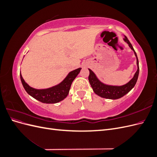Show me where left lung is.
I'll return each mask as SVG.
<instances>
[{"mask_svg":"<svg viewBox=\"0 0 157 157\" xmlns=\"http://www.w3.org/2000/svg\"><path fill=\"white\" fill-rule=\"evenodd\" d=\"M124 40L128 44L130 48L134 51V54L136 58V61H137V71L134 74V77H133V78L130 80L129 82L124 85H122V86H113V85L106 84L105 83L102 82L101 80L97 77L96 74H95L91 69H88L90 71V75L88 77L89 82L90 85H91L94 93L97 94L98 96H100L103 98L110 99H117L123 97L134 87L137 80V78H138L139 71H140L138 58H137V54L136 53L134 48H133L132 44L130 43V42L128 39V38L125 35L124 38Z\"/></svg>","mask_w":157,"mask_h":157,"instance_id":"left-lung-1","label":"left lung"}]
</instances>
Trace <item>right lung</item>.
Here are the masks:
<instances>
[{
	"instance_id": "add662e5",
	"label": "right lung",
	"mask_w": 157,
	"mask_h": 157,
	"mask_svg": "<svg viewBox=\"0 0 157 157\" xmlns=\"http://www.w3.org/2000/svg\"><path fill=\"white\" fill-rule=\"evenodd\" d=\"M81 68H78L69 73L58 84L46 89H36L27 84L20 73L21 81L27 94L33 98L44 103H56L63 100L68 96L71 84L80 73Z\"/></svg>"
}]
</instances>
